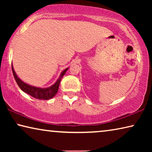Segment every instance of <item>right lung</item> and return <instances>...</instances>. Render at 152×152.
<instances>
[{"instance_id": "obj_1", "label": "right lung", "mask_w": 152, "mask_h": 152, "mask_svg": "<svg viewBox=\"0 0 152 152\" xmlns=\"http://www.w3.org/2000/svg\"><path fill=\"white\" fill-rule=\"evenodd\" d=\"M68 68H67L65 70H64L61 72L59 78L53 85H51L50 87H48V88H40V87H36L34 86L29 85V84L25 83V82L21 80L19 78V76L17 75V74L14 70L13 66L12 64V73H13L14 78L17 82L18 86H19V88L24 92H25V93L34 97L35 99L39 100H49L50 99H52L53 97H54V96L57 94L58 91L59 86H60L61 78L65 74L66 71L68 70Z\"/></svg>"}]
</instances>
